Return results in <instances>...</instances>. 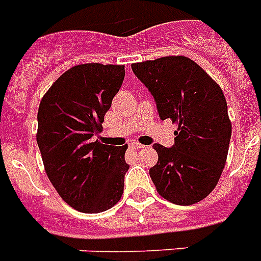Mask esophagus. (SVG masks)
Segmentation results:
<instances>
[{
  "label": "esophagus",
  "instance_id": "esophagus-1",
  "mask_svg": "<svg viewBox=\"0 0 261 261\" xmlns=\"http://www.w3.org/2000/svg\"><path fill=\"white\" fill-rule=\"evenodd\" d=\"M130 147L136 148V149H140V148H144V145L143 144H139V143H132L130 144Z\"/></svg>",
  "mask_w": 261,
  "mask_h": 261
}]
</instances>
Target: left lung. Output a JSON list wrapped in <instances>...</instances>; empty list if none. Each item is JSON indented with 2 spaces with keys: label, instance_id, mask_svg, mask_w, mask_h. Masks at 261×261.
Returning <instances> with one entry per match:
<instances>
[{
  "label": "left lung",
  "instance_id": "obj_1",
  "mask_svg": "<svg viewBox=\"0 0 261 261\" xmlns=\"http://www.w3.org/2000/svg\"><path fill=\"white\" fill-rule=\"evenodd\" d=\"M132 70L156 102L162 120L178 124L175 144H153L159 155L149 175L158 193L175 205L206 198L228 156L232 124L221 87L194 60L164 56L133 63Z\"/></svg>",
  "mask_w": 261,
  "mask_h": 261
}]
</instances>
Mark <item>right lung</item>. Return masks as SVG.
I'll return each instance as SVG.
<instances>
[{"instance_id": "add662e5", "label": "right lung", "mask_w": 261, "mask_h": 261, "mask_svg": "<svg viewBox=\"0 0 261 261\" xmlns=\"http://www.w3.org/2000/svg\"><path fill=\"white\" fill-rule=\"evenodd\" d=\"M125 76L124 66L70 68L45 93L37 112V145L62 199L83 213H101L124 193L128 145L94 141Z\"/></svg>"}]
</instances>
